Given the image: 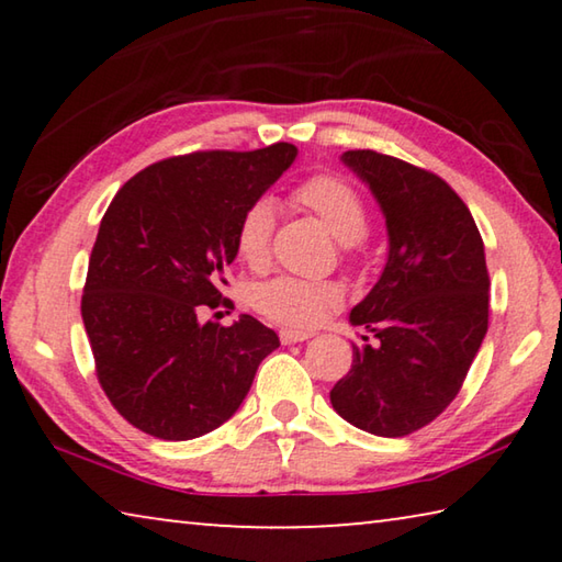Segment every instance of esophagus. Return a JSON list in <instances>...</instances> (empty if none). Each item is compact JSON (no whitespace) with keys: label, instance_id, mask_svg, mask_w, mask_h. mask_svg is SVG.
Segmentation results:
<instances>
[{"label":"esophagus","instance_id":"esophagus-1","mask_svg":"<svg viewBox=\"0 0 562 562\" xmlns=\"http://www.w3.org/2000/svg\"><path fill=\"white\" fill-rule=\"evenodd\" d=\"M310 331H300V329H280V339L282 345H294V341H304L310 339Z\"/></svg>","mask_w":562,"mask_h":562}]
</instances>
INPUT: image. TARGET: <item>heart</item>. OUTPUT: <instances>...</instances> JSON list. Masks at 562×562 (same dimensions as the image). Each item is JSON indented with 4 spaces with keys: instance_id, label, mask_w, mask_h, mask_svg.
<instances>
[{
    "instance_id": "heart-1",
    "label": "heart",
    "mask_w": 562,
    "mask_h": 562,
    "mask_svg": "<svg viewBox=\"0 0 562 562\" xmlns=\"http://www.w3.org/2000/svg\"><path fill=\"white\" fill-rule=\"evenodd\" d=\"M292 205L317 215L351 255L357 240L367 233L369 213L364 198L349 180L335 173H312L292 188ZM274 235V205L268 198H255L243 207L235 223V250L250 268H262L270 260ZM345 290L331 280H302L292 274L268 280L255 288L252 304L262 317L290 329H310L325 322L341 307Z\"/></svg>"
}]
</instances>
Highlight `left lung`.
Segmentation results:
<instances>
[{"label": "left lung", "mask_w": 562, "mask_h": 562, "mask_svg": "<svg viewBox=\"0 0 562 562\" xmlns=\"http://www.w3.org/2000/svg\"><path fill=\"white\" fill-rule=\"evenodd\" d=\"M341 158L382 205L389 260L349 315L376 345H355L329 398L357 429L398 439L431 424L461 392L488 329L486 255L471 211L441 176L372 148Z\"/></svg>", "instance_id": "obj_1"}]
</instances>
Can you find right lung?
<instances>
[{"instance_id":"add662e5","label":"right lung","mask_w":562,"mask_h":562,"mask_svg":"<svg viewBox=\"0 0 562 562\" xmlns=\"http://www.w3.org/2000/svg\"><path fill=\"white\" fill-rule=\"evenodd\" d=\"M297 156L292 144L193 150L150 164L121 186L93 243L81 317L97 379L144 434L198 439L231 418L280 347L250 315L231 327L201 312L231 307L235 223Z\"/></svg>"}]
</instances>
